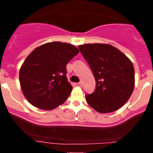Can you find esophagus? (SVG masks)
Masks as SVG:
<instances>
[{"mask_svg": "<svg viewBox=\"0 0 153 153\" xmlns=\"http://www.w3.org/2000/svg\"><path fill=\"white\" fill-rule=\"evenodd\" d=\"M78 85H79V86H82V82H79L78 83Z\"/></svg>", "mask_w": 153, "mask_h": 153, "instance_id": "34e87169", "label": "esophagus"}]
</instances>
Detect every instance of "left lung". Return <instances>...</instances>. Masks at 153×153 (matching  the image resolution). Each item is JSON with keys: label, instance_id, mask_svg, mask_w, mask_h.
<instances>
[{"label": "left lung", "instance_id": "8db88e82", "mask_svg": "<svg viewBox=\"0 0 153 153\" xmlns=\"http://www.w3.org/2000/svg\"><path fill=\"white\" fill-rule=\"evenodd\" d=\"M79 50L94 73V92L85 95L89 106L99 113L118 110L129 100L134 87L132 62L108 44H85Z\"/></svg>", "mask_w": 153, "mask_h": 153}]
</instances>
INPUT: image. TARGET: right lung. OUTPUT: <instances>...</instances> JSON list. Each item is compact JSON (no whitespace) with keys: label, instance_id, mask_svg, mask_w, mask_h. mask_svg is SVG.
<instances>
[{"label":"right lung","instance_id":"add662e5","mask_svg":"<svg viewBox=\"0 0 153 153\" xmlns=\"http://www.w3.org/2000/svg\"><path fill=\"white\" fill-rule=\"evenodd\" d=\"M78 52L74 45L59 42L46 43L31 52L19 71V81L31 105L52 110L68 99L73 87L68 81L66 65Z\"/></svg>","mask_w":153,"mask_h":153}]
</instances>
